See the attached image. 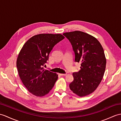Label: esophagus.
Here are the masks:
<instances>
[{"label": "esophagus", "mask_w": 121, "mask_h": 121, "mask_svg": "<svg viewBox=\"0 0 121 121\" xmlns=\"http://www.w3.org/2000/svg\"><path fill=\"white\" fill-rule=\"evenodd\" d=\"M60 76H66V74H59Z\"/></svg>", "instance_id": "1"}]
</instances>
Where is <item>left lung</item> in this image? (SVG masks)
Returning <instances> with one entry per match:
<instances>
[{
    "label": "left lung",
    "mask_w": 121,
    "mask_h": 121,
    "mask_svg": "<svg viewBox=\"0 0 121 121\" xmlns=\"http://www.w3.org/2000/svg\"><path fill=\"white\" fill-rule=\"evenodd\" d=\"M71 43L75 61L81 63L80 69L73 73L74 80L69 86L80 97L93 92L102 81L106 65L103 48L97 39L80 31L63 34Z\"/></svg>",
    "instance_id": "left-lung-1"
}]
</instances>
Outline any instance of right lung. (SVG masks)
Returning <instances> with one entry per match:
<instances>
[{
	"label": "right lung",
	"instance_id": "obj_1",
	"mask_svg": "<svg viewBox=\"0 0 121 121\" xmlns=\"http://www.w3.org/2000/svg\"><path fill=\"white\" fill-rule=\"evenodd\" d=\"M64 39L61 34H39L22 46L16 61L18 75L24 85L36 96L48 94L58 79V75L44 69L53 47Z\"/></svg>",
	"mask_w": 121,
	"mask_h": 121
}]
</instances>
